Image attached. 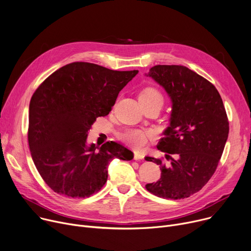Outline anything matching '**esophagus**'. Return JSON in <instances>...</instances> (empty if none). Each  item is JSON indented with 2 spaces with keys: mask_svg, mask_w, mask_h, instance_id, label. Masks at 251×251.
Segmentation results:
<instances>
[{
  "mask_svg": "<svg viewBox=\"0 0 251 251\" xmlns=\"http://www.w3.org/2000/svg\"><path fill=\"white\" fill-rule=\"evenodd\" d=\"M133 159L136 160V161H139V160H144V155H143V153H141V152H138V151H136V152H134Z\"/></svg>",
  "mask_w": 251,
  "mask_h": 251,
  "instance_id": "esophagus-1",
  "label": "esophagus"
}]
</instances>
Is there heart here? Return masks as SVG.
<instances>
[{
  "label": "heart",
  "mask_w": 251,
  "mask_h": 251,
  "mask_svg": "<svg viewBox=\"0 0 251 251\" xmlns=\"http://www.w3.org/2000/svg\"><path fill=\"white\" fill-rule=\"evenodd\" d=\"M139 100L143 107L148 105H153V104H158L162 107L164 103V98L162 93L157 88L151 87V86L144 88L140 92ZM151 137V132L138 129V128H129L120 134V138L123 142H125L126 144H127L128 146L134 149L144 148Z\"/></svg>",
  "instance_id": "obj_1"
}]
</instances>
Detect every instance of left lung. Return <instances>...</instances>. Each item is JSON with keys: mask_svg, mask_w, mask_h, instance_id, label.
Here are the masks:
<instances>
[{"mask_svg": "<svg viewBox=\"0 0 251 251\" xmlns=\"http://www.w3.org/2000/svg\"><path fill=\"white\" fill-rule=\"evenodd\" d=\"M148 76L165 88L173 109L157 146L170 163L145 158L162 171L146 189L160 198L185 199L200 191L217 169L229 132L226 110L216 87L185 66L156 65Z\"/></svg>", "mask_w": 251, "mask_h": 251, "instance_id": "8db88e82", "label": "left lung"}]
</instances>
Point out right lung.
Wrapping results in <instances>:
<instances>
[{
	"instance_id": "right-lung-1",
	"label": "right lung",
	"mask_w": 251,
	"mask_h": 251,
	"mask_svg": "<svg viewBox=\"0 0 251 251\" xmlns=\"http://www.w3.org/2000/svg\"><path fill=\"white\" fill-rule=\"evenodd\" d=\"M138 70L118 71L72 62L38 86L29 106L28 142L37 171L57 194L85 198L106 183L109 162L130 161L131 151L115 142L86 145L88 131L111 110Z\"/></svg>"
}]
</instances>
